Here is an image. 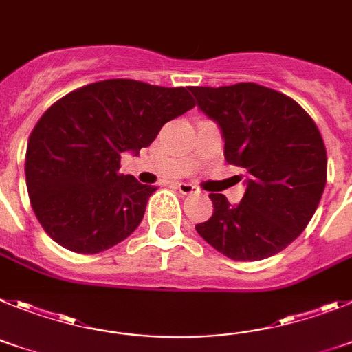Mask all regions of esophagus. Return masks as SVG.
I'll list each match as a JSON object with an SVG mask.
<instances>
[{"label": "esophagus", "mask_w": 352, "mask_h": 352, "mask_svg": "<svg viewBox=\"0 0 352 352\" xmlns=\"http://www.w3.org/2000/svg\"><path fill=\"white\" fill-rule=\"evenodd\" d=\"M175 188L179 189V193H182V195H193V193H197V186L188 184V182H179V184H177Z\"/></svg>", "instance_id": "1"}]
</instances>
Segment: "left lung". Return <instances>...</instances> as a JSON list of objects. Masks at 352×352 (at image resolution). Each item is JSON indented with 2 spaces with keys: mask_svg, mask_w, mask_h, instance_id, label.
<instances>
[{
  "mask_svg": "<svg viewBox=\"0 0 352 352\" xmlns=\"http://www.w3.org/2000/svg\"><path fill=\"white\" fill-rule=\"evenodd\" d=\"M218 122L228 164L248 173L237 206L210 193L214 212L197 232L232 261H262L307 228L322 197L328 155L316 122L294 99L256 83L189 87Z\"/></svg>",
  "mask_w": 352,
  "mask_h": 352,
  "instance_id": "obj_1",
  "label": "left lung"
}]
</instances>
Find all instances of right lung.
Returning a JSON list of instances; mask_svg holds the SVG:
<instances>
[{"label": "right lung", "mask_w": 352, "mask_h": 352, "mask_svg": "<svg viewBox=\"0 0 352 352\" xmlns=\"http://www.w3.org/2000/svg\"><path fill=\"white\" fill-rule=\"evenodd\" d=\"M195 108L189 88L106 79L49 106L26 148V186L45 234L76 253H99L129 237L154 186L120 173L125 151L155 140L166 122Z\"/></svg>", "instance_id": "obj_1"}]
</instances>
